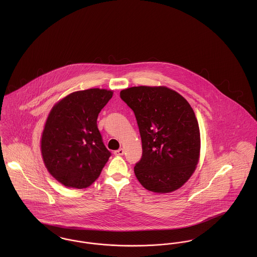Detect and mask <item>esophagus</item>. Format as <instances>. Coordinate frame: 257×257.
I'll return each mask as SVG.
<instances>
[{
  "mask_svg": "<svg viewBox=\"0 0 257 257\" xmlns=\"http://www.w3.org/2000/svg\"><path fill=\"white\" fill-rule=\"evenodd\" d=\"M113 153H114V155H119L120 156V155L124 154V149L123 148H119V149L115 150Z\"/></svg>",
  "mask_w": 257,
  "mask_h": 257,
  "instance_id": "esophagus-1",
  "label": "esophagus"
}]
</instances>
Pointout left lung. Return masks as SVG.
<instances>
[{
  "label": "left lung",
  "instance_id": "8db88e82",
  "mask_svg": "<svg viewBox=\"0 0 257 257\" xmlns=\"http://www.w3.org/2000/svg\"><path fill=\"white\" fill-rule=\"evenodd\" d=\"M120 98L134 111L142 138L136 177L154 193L177 190L192 176L199 157V127L192 107L165 86H133L121 90Z\"/></svg>",
  "mask_w": 257,
  "mask_h": 257
}]
</instances>
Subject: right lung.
<instances>
[{
  "mask_svg": "<svg viewBox=\"0 0 257 257\" xmlns=\"http://www.w3.org/2000/svg\"><path fill=\"white\" fill-rule=\"evenodd\" d=\"M111 90L90 88L63 98L52 109L41 138L44 164L66 187L84 189L98 178L111 153L97 127Z\"/></svg>",
  "mask_w": 257,
  "mask_h": 257,
  "instance_id": "1",
  "label": "right lung"
}]
</instances>
